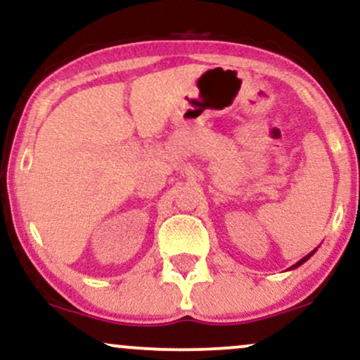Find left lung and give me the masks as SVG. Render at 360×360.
<instances>
[{
    "mask_svg": "<svg viewBox=\"0 0 360 360\" xmlns=\"http://www.w3.org/2000/svg\"><path fill=\"white\" fill-rule=\"evenodd\" d=\"M315 251H317V248H315V250H311V251H310V253H309V255H307V257H304V258H302V259H300V262H297V263H295V265H293V266H290V268H288V270H295V268H298V266H300V265H304V263L307 262V259H309V258L311 257V255H314V253H315Z\"/></svg>",
    "mask_w": 360,
    "mask_h": 360,
    "instance_id": "obj_1",
    "label": "left lung"
}]
</instances>
